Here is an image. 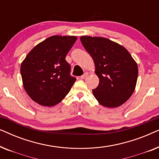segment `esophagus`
Wrapping results in <instances>:
<instances>
[{"mask_svg": "<svg viewBox=\"0 0 159 159\" xmlns=\"http://www.w3.org/2000/svg\"><path fill=\"white\" fill-rule=\"evenodd\" d=\"M88 72H85V73L83 75H82L81 77H80V78H81L82 80H83V79H84V78H85V77H86L87 76H88Z\"/></svg>", "mask_w": 159, "mask_h": 159, "instance_id": "obj_1", "label": "esophagus"}]
</instances>
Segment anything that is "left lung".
Segmentation results:
<instances>
[{"mask_svg":"<svg viewBox=\"0 0 159 159\" xmlns=\"http://www.w3.org/2000/svg\"><path fill=\"white\" fill-rule=\"evenodd\" d=\"M80 40L94 61L99 84L93 90L100 104L108 108L122 105L131 97L138 76V64L122 45L109 39L82 36Z\"/></svg>","mask_w":159,"mask_h":159,"instance_id":"8db88e82","label":"left lung"}]
</instances>
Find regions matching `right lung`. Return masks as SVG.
<instances>
[{
    "label": "right lung",
    "mask_w": 159,
    "mask_h": 159,
    "mask_svg": "<svg viewBox=\"0 0 159 159\" xmlns=\"http://www.w3.org/2000/svg\"><path fill=\"white\" fill-rule=\"evenodd\" d=\"M75 36L53 35L37 45L21 64L23 85L28 95L43 106L60 103L70 91L76 78L71 76L66 54Z\"/></svg>",
    "instance_id": "right-lung-1"
}]
</instances>
